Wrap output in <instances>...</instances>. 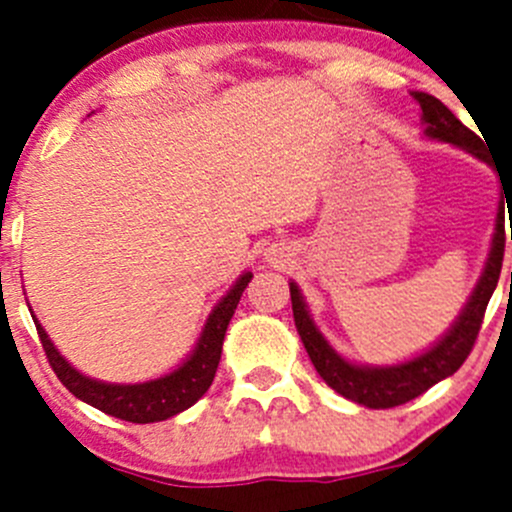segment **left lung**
Segmentation results:
<instances>
[{"instance_id":"1","label":"left lung","mask_w":512,"mask_h":512,"mask_svg":"<svg viewBox=\"0 0 512 512\" xmlns=\"http://www.w3.org/2000/svg\"><path fill=\"white\" fill-rule=\"evenodd\" d=\"M414 98L423 111V123H426L428 136L438 138V141L453 143V146H461L466 148L468 153H473L476 158L488 160V153H485L483 143H480L476 133H473L471 128L463 126L438 98L421 94V91H414ZM503 255L505 223L498 215V227H495L493 247H490V257L488 262H485L483 277H480L478 287L473 289L466 309H463L458 322L451 327V332H448L436 347L428 349L426 354L416 356V359L406 361V364L381 366V369H374V366H354L334 352V349L324 342L322 334L317 332L312 319H309L307 307H304L302 302V294H299L297 285L292 282V285H289V294H292L294 324H297V332L299 337H302V344L304 349H307L309 359H312L314 369L319 371V376H322L337 394H342L344 399H352L361 406H369V409H394V406H401L406 404V401L421 396L423 391L431 389L433 384H438V381L446 379V376L456 374L463 366V361L468 359V354L473 352V344H476L480 324H483L485 317V307H488L490 297H493L495 292V285H498Z\"/></svg>"}]
</instances>
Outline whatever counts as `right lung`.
Masks as SVG:
<instances>
[{
  "instance_id": "right-lung-1",
  "label": "right lung",
  "mask_w": 512,
  "mask_h": 512,
  "mask_svg": "<svg viewBox=\"0 0 512 512\" xmlns=\"http://www.w3.org/2000/svg\"><path fill=\"white\" fill-rule=\"evenodd\" d=\"M250 280L252 275L245 272V275L235 282V287L220 299V304L208 317L203 337H200L198 347L190 354V359L185 361L180 369H175L173 374L160 376L156 381H146V384H103V381H94L89 379V376L79 374L64 356L56 352L54 344L49 342V337H46V332L41 329V324L36 322V319L34 324L36 332H39L46 359H49V366L54 369V374L59 376L61 384H64L76 399L86 401V404H91L94 409L103 411V414L121 418V421H165V418L190 409V406L210 389V384H213L215 379V371H218L220 354H223L227 324H230L232 314H235L237 309V302H240L242 292H245Z\"/></svg>"
}]
</instances>
